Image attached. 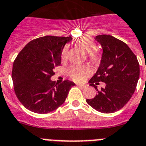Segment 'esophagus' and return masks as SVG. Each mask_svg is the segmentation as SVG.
Returning a JSON list of instances; mask_svg holds the SVG:
<instances>
[{
    "mask_svg": "<svg viewBox=\"0 0 146 146\" xmlns=\"http://www.w3.org/2000/svg\"><path fill=\"white\" fill-rule=\"evenodd\" d=\"M77 86H79V87H81V88L86 87V85H84V84H77Z\"/></svg>",
    "mask_w": 146,
    "mask_h": 146,
    "instance_id": "34e87169",
    "label": "esophagus"
}]
</instances>
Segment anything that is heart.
<instances>
[{"label": "heart", "instance_id": "1", "mask_svg": "<svg viewBox=\"0 0 146 146\" xmlns=\"http://www.w3.org/2000/svg\"><path fill=\"white\" fill-rule=\"evenodd\" d=\"M76 44L80 46L83 51L86 53L88 60L92 63H98L100 61V53L96 49L97 44L92 38L88 36H83L76 40ZM68 58V48L65 46L61 53L62 62L66 61ZM66 73L69 78L76 82H81L84 81L88 76L92 73L91 69L87 65H70L67 69Z\"/></svg>", "mask_w": 146, "mask_h": 146}]
</instances>
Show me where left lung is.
Segmentation results:
<instances>
[{
    "instance_id": "obj_1",
    "label": "left lung",
    "mask_w": 146,
    "mask_h": 146,
    "mask_svg": "<svg viewBox=\"0 0 146 146\" xmlns=\"http://www.w3.org/2000/svg\"><path fill=\"white\" fill-rule=\"evenodd\" d=\"M103 49L100 65L89 80L97 94L86 102L96 111L104 113L119 111L132 98L140 76V65L136 55L124 42L110 35L94 38ZM102 81L106 86L98 90L96 85Z\"/></svg>"
}]
</instances>
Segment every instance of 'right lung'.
I'll use <instances>...</instances> for the list:
<instances>
[{"label":"right lung","mask_w":146,"mask_h":146,"mask_svg":"<svg viewBox=\"0 0 146 146\" xmlns=\"http://www.w3.org/2000/svg\"><path fill=\"white\" fill-rule=\"evenodd\" d=\"M70 36L46 35L30 41L14 60L12 77L14 89L19 102L29 111L47 113L66 100L75 84L65 80L61 84L51 81L54 69L61 63V53Z\"/></svg>","instance_id":"obj_1"}]
</instances>
